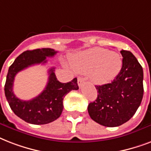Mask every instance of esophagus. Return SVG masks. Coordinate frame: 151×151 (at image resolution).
Listing matches in <instances>:
<instances>
[{
  "instance_id": "1",
  "label": "esophagus",
  "mask_w": 151,
  "mask_h": 151,
  "mask_svg": "<svg viewBox=\"0 0 151 151\" xmlns=\"http://www.w3.org/2000/svg\"><path fill=\"white\" fill-rule=\"evenodd\" d=\"M84 83V79L83 78H82V77H79L78 78V84H79V87H81Z\"/></svg>"
}]
</instances>
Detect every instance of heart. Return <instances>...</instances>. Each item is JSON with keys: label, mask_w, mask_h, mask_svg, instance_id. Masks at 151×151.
<instances>
[{"label": "heart", "mask_w": 151, "mask_h": 151, "mask_svg": "<svg viewBox=\"0 0 151 151\" xmlns=\"http://www.w3.org/2000/svg\"><path fill=\"white\" fill-rule=\"evenodd\" d=\"M75 71L87 74L92 83L102 85L112 81L122 68V59L118 53L101 48L90 49L71 58Z\"/></svg>", "instance_id": "obj_1"}]
</instances>
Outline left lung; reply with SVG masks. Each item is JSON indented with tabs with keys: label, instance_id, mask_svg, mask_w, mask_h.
<instances>
[{
	"label": "left lung",
	"instance_id": "obj_1",
	"mask_svg": "<svg viewBox=\"0 0 151 151\" xmlns=\"http://www.w3.org/2000/svg\"><path fill=\"white\" fill-rule=\"evenodd\" d=\"M122 68L110 83L96 86L98 97L88 105L92 120L106 127H117L129 120L143 96V71L134 55L121 50Z\"/></svg>",
	"mask_w": 151,
	"mask_h": 151
}]
</instances>
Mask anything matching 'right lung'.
Masks as SVG:
<instances>
[{
    "label": "right lung",
    "instance_id": "right-lung-1",
    "mask_svg": "<svg viewBox=\"0 0 151 151\" xmlns=\"http://www.w3.org/2000/svg\"><path fill=\"white\" fill-rule=\"evenodd\" d=\"M57 52L50 48L27 50L16 57L9 67L4 85L5 97L14 113L27 123L45 124L57 120L62 113L65 95L79 89L76 78L66 83L58 81L53 67L49 70L47 85L39 95L29 101H23L13 93L14 79L19 72L31 65L45 64L47 62L46 57H53Z\"/></svg>",
    "mask_w": 151,
    "mask_h": 151
}]
</instances>
